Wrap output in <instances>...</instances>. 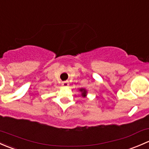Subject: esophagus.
Here are the masks:
<instances>
[{
    "mask_svg": "<svg viewBox=\"0 0 149 149\" xmlns=\"http://www.w3.org/2000/svg\"><path fill=\"white\" fill-rule=\"evenodd\" d=\"M62 86L63 87H67L69 86V83H68V81H63V82H62Z\"/></svg>",
    "mask_w": 149,
    "mask_h": 149,
    "instance_id": "esophagus-1",
    "label": "esophagus"
}]
</instances>
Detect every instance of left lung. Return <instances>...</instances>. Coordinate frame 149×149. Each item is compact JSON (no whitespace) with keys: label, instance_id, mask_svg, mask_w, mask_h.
Returning a JSON list of instances; mask_svg holds the SVG:
<instances>
[{"label":"left lung","instance_id":"8db88e82","mask_svg":"<svg viewBox=\"0 0 149 149\" xmlns=\"http://www.w3.org/2000/svg\"><path fill=\"white\" fill-rule=\"evenodd\" d=\"M79 91H80V92H81V96L84 97V98L86 97L87 93H88L86 89V88H81L79 89Z\"/></svg>","mask_w":149,"mask_h":149}]
</instances>
